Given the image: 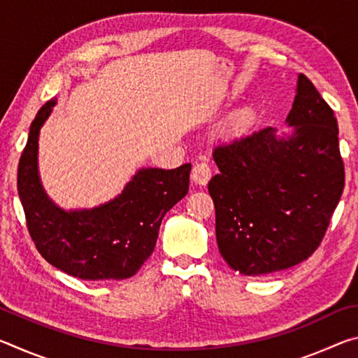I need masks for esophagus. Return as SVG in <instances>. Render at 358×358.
I'll return each instance as SVG.
<instances>
[{"label":"esophagus","instance_id":"34e87169","mask_svg":"<svg viewBox=\"0 0 358 358\" xmlns=\"http://www.w3.org/2000/svg\"><path fill=\"white\" fill-rule=\"evenodd\" d=\"M211 178V169L207 162H197L196 166L192 167V180L196 185L205 186Z\"/></svg>","mask_w":358,"mask_h":358}]
</instances>
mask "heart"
Listing matches in <instances>:
<instances>
[{"label":"heart","instance_id":"heart-1","mask_svg":"<svg viewBox=\"0 0 358 358\" xmlns=\"http://www.w3.org/2000/svg\"><path fill=\"white\" fill-rule=\"evenodd\" d=\"M250 115H251V112L250 110H248V108H246V110H241L238 115H237V117H235V120H234V123L235 124H237V126H240V124H243V123H246V121H248V118H250Z\"/></svg>","mask_w":358,"mask_h":358}]
</instances>
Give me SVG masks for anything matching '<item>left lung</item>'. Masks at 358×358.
I'll return each mask as SVG.
<instances>
[{"label": "left lung", "mask_w": 358, "mask_h": 358, "mask_svg": "<svg viewBox=\"0 0 358 358\" xmlns=\"http://www.w3.org/2000/svg\"><path fill=\"white\" fill-rule=\"evenodd\" d=\"M294 134L273 128L221 142L220 173L208 183L216 241L230 268L246 276L286 270L317 250L344 189L338 121L300 74L287 117Z\"/></svg>", "instance_id": "obj_1"}]
</instances>
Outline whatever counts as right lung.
Instances as JSON below:
<instances>
[{"label":"right lung","instance_id":"obj_1","mask_svg":"<svg viewBox=\"0 0 358 358\" xmlns=\"http://www.w3.org/2000/svg\"><path fill=\"white\" fill-rule=\"evenodd\" d=\"M55 99L33 120L19 161L17 189L29 237L48 264L80 280L134 276L156 246L161 221L189 189L191 164L142 169L123 192L93 210L64 211L47 197L38 175V138Z\"/></svg>","mask_w":358,"mask_h":358}]
</instances>
